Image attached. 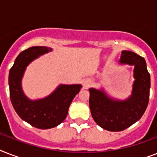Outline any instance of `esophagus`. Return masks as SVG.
<instances>
[{
	"mask_svg": "<svg viewBox=\"0 0 157 157\" xmlns=\"http://www.w3.org/2000/svg\"><path fill=\"white\" fill-rule=\"evenodd\" d=\"M90 81H87V82H86V83L84 84V86H85V87H86V88H87V87H89V86H90Z\"/></svg>",
	"mask_w": 157,
	"mask_h": 157,
	"instance_id": "34e87169",
	"label": "esophagus"
}]
</instances>
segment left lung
<instances>
[{
    "label": "left lung",
    "mask_w": 157,
    "mask_h": 157,
    "mask_svg": "<svg viewBox=\"0 0 157 157\" xmlns=\"http://www.w3.org/2000/svg\"><path fill=\"white\" fill-rule=\"evenodd\" d=\"M121 63L134 65V76L131 96L124 101L108 98L103 90L90 89V107L94 121L109 131H121L138 121L146 111L150 94V74L145 59L139 54L124 50Z\"/></svg>",
    "instance_id": "left-lung-1"
}]
</instances>
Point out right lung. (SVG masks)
Here are the masks:
<instances>
[{
	"mask_svg": "<svg viewBox=\"0 0 157 157\" xmlns=\"http://www.w3.org/2000/svg\"><path fill=\"white\" fill-rule=\"evenodd\" d=\"M51 51L46 46H33L23 50L16 58L9 74L10 97L13 108L21 119L38 129H50L66 118L74 97L81 85H61L54 93L40 100H29L21 88V80L26 67L43 54Z\"/></svg>",
	"mask_w": 157,
	"mask_h": 157,
	"instance_id": "add662e5",
	"label": "right lung"
}]
</instances>
